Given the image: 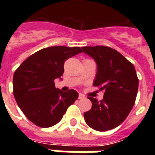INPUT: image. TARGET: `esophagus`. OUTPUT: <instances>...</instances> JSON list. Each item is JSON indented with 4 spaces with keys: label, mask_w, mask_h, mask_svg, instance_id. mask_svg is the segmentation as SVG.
Segmentation results:
<instances>
[{
    "label": "esophagus",
    "mask_w": 155,
    "mask_h": 155,
    "mask_svg": "<svg viewBox=\"0 0 155 155\" xmlns=\"http://www.w3.org/2000/svg\"><path fill=\"white\" fill-rule=\"evenodd\" d=\"M78 98H79V100H82V99H84V96L82 94H79V97Z\"/></svg>",
    "instance_id": "34e87169"
}]
</instances>
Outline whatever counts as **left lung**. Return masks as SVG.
Masks as SVG:
<instances>
[{"instance_id": "8db88e82", "label": "left lung", "mask_w": 155, "mask_h": 155, "mask_svg": "<svg viewBox=\"0 0 155 155\" xmlns=\"http://www.w3.org/2000/svg\"><path fill=\"white\" fill-rule=\"evenodd\" d=\"M81 49L97 64L93 84L104 91V97L100 102L88 97L92 107L84 112V120L98 131L112 130L126 119L135 102L139 80L134 66L120 52L108 46H84Z\"/></svg>"}]
</instances>
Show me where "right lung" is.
I'll use <instances>...</instances> for the list:
<instances>
[{"instance_id": "add662e5", "label": "right lung", "mask_w": 155, "mask_h": 155, "mask_svg": "<svg viewBox=\"0 0 155 155\" xmlns=\"http://www.w3.org/2000/svg\"><path fill=\"white\" fill-rule=\"evenodd\" d=\"M81 52L80 47L44 48L29 56L15 71L14 97L26 118L35 125L48 128L56 124L77 100V91L56 89L54 80H61L64 61Z\"/></svg>"}]
</instances>
